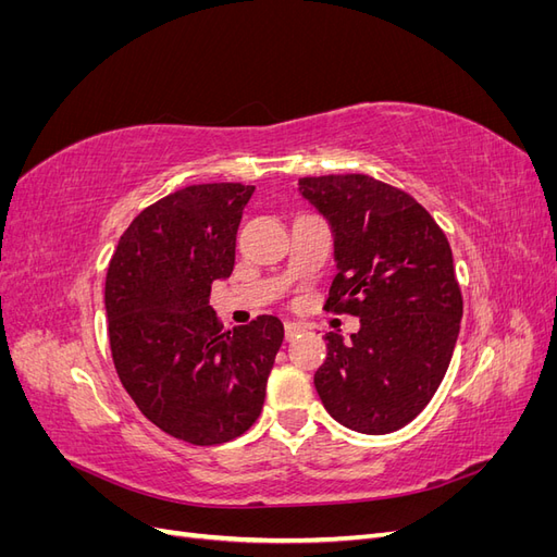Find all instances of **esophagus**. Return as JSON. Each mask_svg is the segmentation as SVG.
<instances>
[{
  "mask_svg": "<svg viewBox=\"0 0 557 557\" xmlns=\"http://www.w3.org/2000/svg\"><path fill=\"white\" fill-rule=\"evenodd\" d=\"M301 332H305V327H301V325H297V323H285V339H288V342H293L295 336H299Z\"/></svg>",
  "mask_w": 557,
  "mask_h": 557,
  "instance_id": "1",
  "label": "esophagus"
}]
</instances>
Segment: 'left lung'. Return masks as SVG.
Masks as SVG:
<instances>
[{
  "mask_svg": "<svg viewBox=\"0 0 557 557\" xmlns=\"http://www.w3.org/2000/svg\"><path fill=\"white\" fill-rule=\"evenodd\" d=\"M299 193L334 234L339 274L325 309L360 318L348 344L325 334L315 391L344 428L395 432L428 407L460 334L462 293L448 239L411 195L372 176L299 178Z\"/></svg>",
  "mask_w": 557,
  "mask_h": 557,
  "instance_id": "8db88e82",
  "label": "left lung"
}]
</instances>
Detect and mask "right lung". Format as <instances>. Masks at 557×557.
<instances>
[{
	"label": "right lung",
	"instance_id": "1",
	"mask_svg": "<svg viewBox=\"0 0 557 557\" xmlns=\"http://www.w3.org/2000/svg\"><path fill=\"white\" fill-rule=\"evenodd\" d=\"M252 185H188L144 209L117 242L104 305L117 379L162 432L215 446L256 423L283 323L258 315L223 332L211 283L234 269Z\"/></svg>",
	"mask_w": 557,
	"mask_h": 557
}]
</instances>
